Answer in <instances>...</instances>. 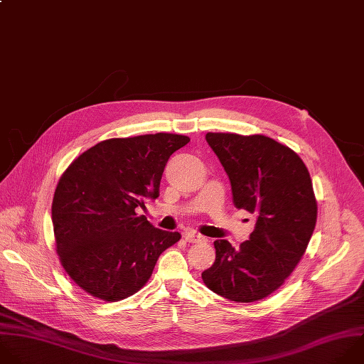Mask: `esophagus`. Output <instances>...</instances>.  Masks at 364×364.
<instances>
[{"label": "esophagus", "mask_w": 364, "mask_h": 364, "mask_svg": "<svg viewBox=\"0 0 364 364\" xmlns=\"http://www.w3.org/2000/svg\"><path fill=\"white\" fill-rule=\"evenodd\" d=\"M183 235H184L186 241H188V243H198V241H201L204 238L201 234H198L194 230H186Z\"/></svg>", "instance_id": "1"}]
</instances>
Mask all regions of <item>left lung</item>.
<instances>
[{
  "label": "left lung",
  "mask_w": 364,
  "mask_h": 364,
  "mask_svg": "<svg viewBox=\"0 0 364 364\" xmlns=\"http://www.w3.org/2000/svg\"><path fill=\"white\" fill-rule=\"evenodd\" d=\"M205 140L224 167L232 203L257 217L250 238L234 249L215 240V262L204 284L218 296L252 303L274 293L301 260L317 220L311 178L287 146L255 134L207 133Z\"/></svg>",
  "instance_id": "left-lung-1"
}]
</instances>
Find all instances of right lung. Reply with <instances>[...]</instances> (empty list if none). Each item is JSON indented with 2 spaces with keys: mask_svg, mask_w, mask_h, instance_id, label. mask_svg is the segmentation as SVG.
Wrapping results in <instances>:
<instances>
[{
  "mask_svg": "<svg viewBox=\"0 0 364 364\" xmlns=\"http://www.w3.org/2000/svg\"><path fill=\"white\" fill-rule=\"evenodd\" d=\"M188 141L170 133L109 139L63 173L51 207L55 250L67 274L90 296L104 301L133 296L160 255L181 238L137 211L160 196L170 156Z\"/></svg>",
  "mask_w": 364,
  "mask_h": 364,
  "instance_id": "obj_1",
  "label": "right lung"
}]
</instances>
